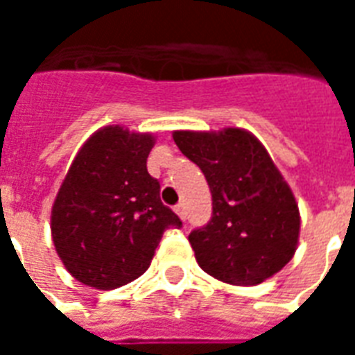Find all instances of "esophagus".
Returning a JSON list of instances; mask_svg holds the SVG:
<instances>
[{
	"instance_id": "obj_1",
	"label": "esophagus",
	"mask_w": 355,
	"mask_h": 355,
	"mask_svg": "<svg viewBox=\"0 0 355 355\" xmlns=\"http://www.w3.org/2000/svg\"><path fill=\"white\" fill-rule=\"evenodd\" d=\"M175 214H177L182 221H186V206L184 205H177L175 206Z\"/></svg>"
}]
</instances>
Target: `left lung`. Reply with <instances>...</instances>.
<instances>
[{
    "instance_id": "left-lung-1",
    "label": "left lung",
    "mask_w": 355,
    "mask_h": 355,
    "mask_svg": "<svg viewBox=\"0 0 355 355\" xmlns=\"http://www.w3.org/2000/svg\"><path fill=\"white\" fill-rule=\"evenodd\" d=\"M184 156L200 167L211 191V219L189 234L200 269L232 286H256L295 256L300 214L269 153L245 128L175 130Z\"/></svg>"
}]
</instances>
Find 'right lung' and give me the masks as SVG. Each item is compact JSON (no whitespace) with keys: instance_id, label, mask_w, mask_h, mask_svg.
I'll return each instance as SVG.
<instances>
[{"instance_id":"1","label":"right lung","mask_w":355,"mask_h":355,"mask_svg":"<svg viewBox=\"0 0 355 355\" xmlns=\"http://www.w3.org/2000/svg\"><path fill=\"white\" fill-rule=\"evenodd\" d=\"M153 145V134L108 125L71 162L53 202L51 236L80 284L107 291L136 280L149 269L162 234L182 227L147 171Z\"/></svg>"}]
</instances>
